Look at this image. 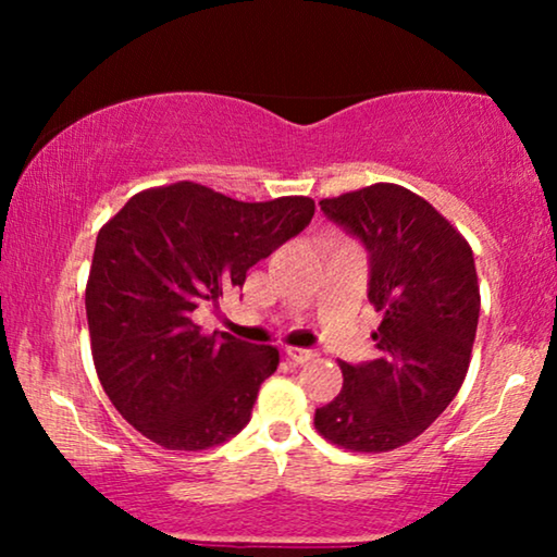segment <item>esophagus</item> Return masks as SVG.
<instances>
[{"label":"esophagus","instance_id":"obj_1","mask_svg":"<svg viewBox=\"0 0 557 557\" xmlns=\"http://www.w3.org/2000/svg\"><path fill=\"white\" fill-rule=\"evenodd\" d=\"M286 355H288V360H294L299 364L314 360V357H317L314 349H304V347H286Z\"/></svg>","mask_w":557,"mask_h":557}]
</instances>
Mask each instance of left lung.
Wrapping results in <instances>:
<instances>
[{
	"instance_id": "1",
	"label": "left lung",
	"mask_w": 557,
	"mask_h": 557,
	"mask_svg": "<svg viewBox=\"0 0 557 557\" xmlns=\"http://www.w3.org/2000/svg\"><path fill=\"white\" fill-rule=\"evenodd\" d=\"M319 208L368 250V299L383 314L377 357L339 362L345 385L314 425L349 451H393L429 429L467 377L479 322L469 243L441 212L398 185H370Z\"/></svg>"
}]
</instances>
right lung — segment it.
<instances>
[{"mask_svg": "<svg viewBox=\"0 0 557 557\" xmlns=\"http://www.w3.org/2000/svg\"><path fill=\"white\" fill-rule=\"evenodd\" d=\"M311 218L309 197L240 202L177 182L134 195L101 227L86 286L90 349L106 395L141 436L202 451L246 429L278 349L202 334L193 311L243 286Z\"/></svg>", "mask_w": 557, "mask_h": 557, "instance_id": "obj_1", "label": "right lung"}]
</instances>
